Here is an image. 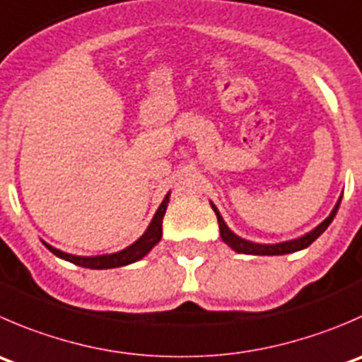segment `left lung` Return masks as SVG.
I'll return each instance as SVG.
<instances>
[{
  "label": "left lung",
  "mask_w": 362,
  "mask_h": 362,
  "mask_svg": "<svg viewBox=\"0 0 362 362\" xmlns=\"http://www.w3.org/2000/svg\"><path fill=\"white\" fill-rule=\"evenodd\" d=\"M341 198H343V194L339 196L338 203H336V205H334V209H332V212L329 214L327 219L322 221V223L318 224L317 228H313V230H311V231H308V233L303 235V237L293 238V240L279 242V244H256V242L245 240V238L238 237V235H235L233 231H231L230 228L226 226V223H224L223 216H221L219 210H217V206L214 205L212 202H210V206H212L214 212H216V216H217V223H219L221 238H223L224 244L230 245V247L233 249L235 252H240V255L276 256V255H288V252L300 251V249H306L308 245L313 244V242L317 240V238L320 237V235L324 233L325 230H327L329 224L332 223V219H334L336 212H338V209H339V203H341Z\"/></svg>",
  "instance_id": "1"
}]
</instances>
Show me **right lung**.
Masks as SVG:
<instances>
[{
  "label": "right lung",
  "instance_id": "add662e5",
  "mask_svg": "<svg viewBox=\"0 0 362 362\" xmlns=\"http://www.w3.org/2000/svg\"><path fill=\"white\" fill-rule=\"evenodd\" d=\"M168 203H170V192H168L166 198L163 199L160 206L157 209L156 216H153V219L150 221L145 233H143L134 244H131L129 247L122 249V251L118 252H111V255H97V256H76V255H69V252L59 251V249L52 247V245H49L47 242L44 240H42V244H44L52 255L58 256V258L66 259V262L70 263H76V265L84 267V269L100 270V269H115V267L129 265V263L138 262V259H141L143 256L148 255L150 249L160 240V237H163V217L164 214H166Z\"/></svg>",
  "mask_w": 362,
  "mask_h": 362
}]
</instances>
